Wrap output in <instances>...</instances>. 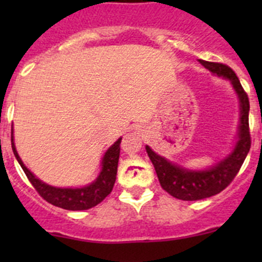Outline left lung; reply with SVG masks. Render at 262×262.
Returning <instances> with one entry per match:
<instances>
[{
  "instance_id": "1",
  "label": "left lung",
  "mask_w": 262,
  "mask_h": 262,
  "mask_svg": "<svg viewBox=\"0 0 262 262\" xmlns=\"http://www.w3.org/2000/svg\"><path fill=\"white\" fill-rule=\"evenodd\" d=\"M199 62L212 73L228 78L239 97L241 124H239L238 142L233 152L223 161L216 163L210 170L187 171L172 165L166 158L156 155L149 147H146L162 189L176 199L189 200V202L205 199L223 191L236 178L251 148V134L250 125H248L250 101L238 77L231 67L223 63L207 62L203 59H200Z\"/></svg>"
}]
</instances>
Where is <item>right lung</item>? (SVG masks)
I'll list each match as a JSON object with an SVG mask.
<instances>
[{"label": "right lung", "instance_id": "obj_1", "mask_svg": "<svg viewBox=\"0 0 262 262\" xmlns=\"http://www.w3.org/2000/svg\"><path fill=\"white\" fill-rule=\"evenodd\" d=\"M120 142L121 138L118 139L112 147L107 149L102 158V170L100 172L96 181L92 182L89 186L81 187V189H59L44 184L35 178L25 165L21 158L18 157L16 148L14 144V137L11 136V146L16 160L20 163L21 168L25 172L26 178L29 179L34 189L38 194L43 198L49 204L55 207L63 208L67 210H86L95 205L100 204L107 195L112 192L116 180V172H118L119 155H120Z\"/></svg>", "mask_w": 262, "mask_h": 262}]
</instances>
